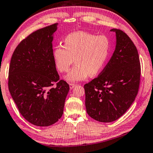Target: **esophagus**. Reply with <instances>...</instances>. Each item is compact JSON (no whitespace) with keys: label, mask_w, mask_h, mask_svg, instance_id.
<instances>
[{"label":"esophagus","mask_w":153,"mask_h":153,"mask_svg":"<svg viewBox=\"0 0 153 153\" xmlns=\"http://www.w3.org/2000/svg\"><path fill=\"white\" fill-rule=\"evenodd\" d=\"M69 86H70V89H73V88H74L75 87H76V85L72 84V83H70L69 84Z\"/></svg>","instance_id":"obj_1"}]
</instances>
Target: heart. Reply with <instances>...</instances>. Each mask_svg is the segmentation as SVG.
<instances>
[{
    "mask_svg": "<svg viewBox=\"0 0 153 153\" xmlns=\"http://www.w3.org/2000/svg\"><path fill=\"white\" fill-rule=\"evenodd\" d=\"M64 46L56 45L53 60L59 71L66 72L74 62L75 66L65 76L69 82H76L95 76L105 66L110 53L111 42L105 35L96 36L87 31L70 33L64 37Z\"/></svg>",
    "mask_w": 153,
    "mask_h": 153,
    "instance_id": "b5f03b06",
    "label": "heart"
}]
</instances>
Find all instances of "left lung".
<instances>
[{
  "instance_id": "1",
  "label": "left lung",
  "mask_w": 153,
  "mask_h": 153,
  "mask_svg": "<svg viewBox=\"0 0 153 153\" xmlns=\"http://www.w3.org/2000/svg\"><path fill=\"white\" fill-rule=\"evenodd\" d=\"M116 45L108 63L97 78L84 85L89 116L100 122H111L124 115L138 94L140 63L137 49L126 33L112 29Z\"/></svg>"
}]
</instances>
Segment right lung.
Returning a JSON list of instances; mask_svg holds the SVG:
<instances>
[{"instance_id": "1", "label": "right lung", "mask_w": 153, "mask_h": 153, "mask_svg": "<svg viewBox=\"0 0 153 153\" xmlns=\"http://www.w3.org/2000/svg\"><path fill=\"white\" fill-rule=\"evenodd\" d=\"M57 26L54 23L31 33L15 48L10 60L9 92L24 118L37 126L58 121L69 91L66 81H58L53 60V36Z\"/></svg>"}]
</instances>
